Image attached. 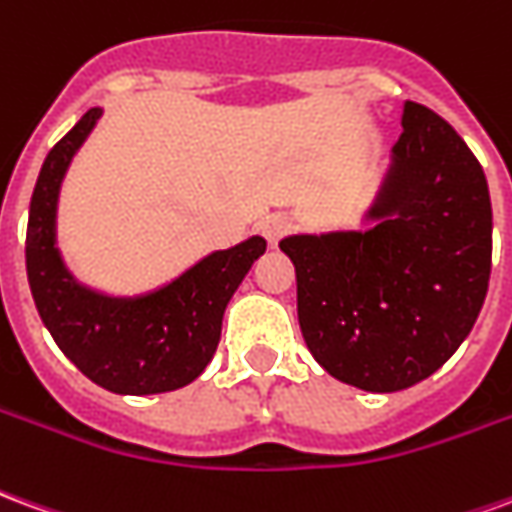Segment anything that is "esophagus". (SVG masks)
Listing matches in <instances>:
<instances>
[{
  "mask_svg": "<svg viewBox=\"0 0 512 512\" xmlns=\"http://www.w3.org/2000/svg\"><path fill=\"white\" fill-rule=\"evenodd\" d=\"M288 230L290 219L288 216H282V213H271V216H266V219L260 222V233H263V238H266L271 246H277L279 238L288 235Z\"/></svg>",
  "mask_w": 512,
  "mask_h": 512,
  "instance_id": "esophagus-1",
  "label": "esophagus"
}]
</instances>
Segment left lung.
Returning <instances> with one entry per match:
<instances>
[{
    "label": "left lung",
    "instance_id": "8db88e82",
    "mask_svg": "<svg viewBox=\"0 0 512 512\" xmlns=\"http://www.w3.org/2000/svg\"><path fill=\"white\" fill-rule=\"evenodd\" d=\"M403 134L365 233L290 235L304 343L343 384L397 392L433 376L472 332L491 277L480 161L433 109L403 104Z\"/></svg>",
    "mask_w": 512,
    "mask_h": 512
}]
</instances>
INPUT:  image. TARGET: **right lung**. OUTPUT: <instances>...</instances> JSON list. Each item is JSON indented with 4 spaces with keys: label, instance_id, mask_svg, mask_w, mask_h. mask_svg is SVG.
Segmentation results:
<instances>
[{
    "label": "right lung",
    "instance_id": "add662e5",
    "mask_svg": "<svg viewBox=\"0 0 512 512\" xmlns=\"http://www.w3.org/2000/svg\"><path fill=\"white\" fill-rule=\"evenodd\" d=\"M101 117L90 109L51 147L29 202L27 277L32 299L60 351L84 376L117 395H158L191 384L208 367L222 337L227 301L266 241L202 257L175 282L136 299L84 288L54 246L57 197L65 169Z\"/></svg>",
    "mask_w": 512,
    "mask_h": 512
}]
</instances>
